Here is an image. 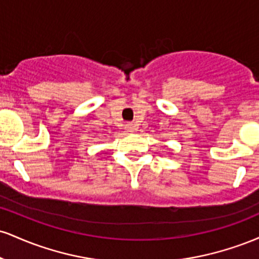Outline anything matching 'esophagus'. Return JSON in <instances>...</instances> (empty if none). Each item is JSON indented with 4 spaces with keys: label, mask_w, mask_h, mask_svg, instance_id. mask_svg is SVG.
I'll use <instances>...</instances> for the list:
<instances>
[{
    "label": "esophagus",
    "mask_w": 259,
    "mask_h": 259,
    "mask_svg": "<svg viewBox=\"0 0 259 259\" xmlns=\"http://www.w3.org/2000/svg\"><path fill=\"white\" fill-rule=\"evenodd\" d=\"M125 127H126V130H127V132H133V130L135 129V127H134L133 124H130V123H129V124H126Z\"/></svg>",
    "instance_id": "1"
}]
</instances>
